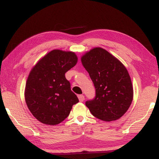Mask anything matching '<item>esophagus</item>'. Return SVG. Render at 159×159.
<instances>
[{
  "label": "esophagus",
  "mask_w": 159,
  "mask_h": 159,
  "mask_svg": "<svg viewBox=\"0 0 159 159\" xmlns=\"http://www.w3.org/2000/svg\"><path fill=\"white\" fill-rule=\"evenodd\" d=\"M78 98H79V99L80 102H83V100L85 99V97L83 95H78Z\"/></svg>",
  "instance_id": "esophagus-1"
}]
</instances>
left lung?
Returning a JSON list of instances; mask_svg holds the SVG:
<instances>
[{
	"instance_id": "1",
	"label": "left lung",
	"mask_w": 159,
	"mask_h": 159,
	"mask_svg": "<svg viewBox=\"0 0 159 159\" xmlns=\"http://www.w3.org/2000/svg\"><path fill=\"white\" fill-rule=\"evenodd\" d=\"M83 66L95 88V96L85 105L92 114L104 121L120 118L133 98L130 77L124 65L103 48H95L81 57Z\"/></svg>"
}]
</instances>
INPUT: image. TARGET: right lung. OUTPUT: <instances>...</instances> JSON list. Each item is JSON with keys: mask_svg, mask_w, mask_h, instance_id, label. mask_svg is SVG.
Returning a JSON list of instances; mask_svg holds the SVG:
<instances>
[{"mask_svg": "<svg viewBox=\"0 0 159 159\" xmlns=\"http://www.w3.org/2000/svg\"><path fill=\"white\" fill-rule=\"evenodd\" d=\"M77 60L74 52L54 50L32 69L26 83L25 100L29 111L39 121L59 124L79 102L65 77Z\"/></svg>", "mask_w": 159, "mask_h": 159, "instance_id": "add662e5", "label": "right lung"}]
</instances>
